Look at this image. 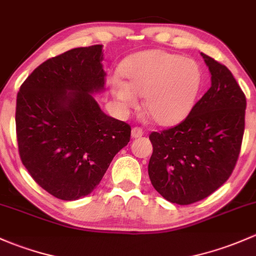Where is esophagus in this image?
Wrapping results in <instances>:
<instances>
[{"label": "esophagus", "mask_w": 256, "mask_h": 256, "mask_svg": "<svg viewBox=\"0 0 256 256\" xmlns=\"http://www.w3.org/2000/svg\"><path fill=\"white\" fill-rule=\"evenodd\" d=\"M132 138H140L142 136H143V129L138 128V127H134L132 128Z\"/></svg>", "instance_id": "1"}]
</instances>
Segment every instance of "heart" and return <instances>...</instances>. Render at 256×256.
Listing matches in <instances>:
<instances>
[{
    "mask_svg": "<svg viewBox=\"0 0 256 256\" xmlns=\"http://www.w3.org/2000/svg\"><path fill=\"white\" fill-rule=\"evenodd\" d=\"M126 81L110 76L108 85L123 110L136 108L144 97L148 114L160 126H174L186 118L201 85V70L194 60L165 50H146L120 66Z\"/></svg>",
    "mask_w": 256,
    "mask_h": 256,
    "instance_id": "heart-1",
    "label": "heart"
}]
</instances>
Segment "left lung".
<instances>
[{
    "label": "left lung",
    "instance_id": "obj_1",
    "mask_svg": "<svg viewBox=\"0 0 256 256\" xmlns=\"http://www.w3.org/2000/svg\"><path fill=\"white\" fill-rule=\"evenodd\" d=\"M210 88L176 127L152 132L148 165L154 188L171 204L206 198L228 180L238 160L246 100L224 65L201 52Z\"/></svg>",
    "mask_w": 256,
    "mask_h": 256
}]
</instances>
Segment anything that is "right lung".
Returning <instances> with one entry per match:
<instances>
[{"label":"right lung","instance_id":"add662e5","mask_svg":"<svg viewBox=\"0 0 256 256\" xmlns=\"http://www.w3.org/2000/svg\"><path fill=\"white\" fill-rule=\"evenodd\" d=\"M102 46L75 48L39 65L20 86L16 106L18 150L39 186L75 201L91 194L130 127L94 100L104 90Z\"/></svg>","mask_w":256,"mask_h":256}]
</instances>
